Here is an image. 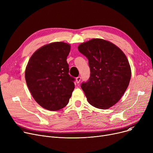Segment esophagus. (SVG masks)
I'll use <instances>...</instances> for the list:
<instances>
[{"label": "esophagus", "instance_id": "esophagus-1", "mask_svg": "<svg viewBox=\"0 0 153 153\" xmlns=\"http://www.w3.org/2000/svg\"><path fill=\"white\" fill-rule=\"evenodd\" d=\"M76 82H77V83H79L80 82H81V77L79 76V77H76Z\"/></svg>", "mask_w": 153, "mask_h": 153}]
</instances>
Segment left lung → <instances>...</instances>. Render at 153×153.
<instances>
[{
	"mask_svg": "<svg viewBox=\"0 0 153 153\" xmlns=\"http://www.w3.org/2000/svg\"><path fill=\"white\" fill-rule=\"evenodd\" d=\"M89 60L91 75L81 88L91 105L107 109L122 98L129 85L131 68L123 52L112 43L94 38L78 46Z\"/></svg>",
	"mask_w": 153,
	"mask_h": 153,
	"instance_id": "1",
	"label": "left lung"
}]
</instances>
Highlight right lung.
<instances>
[{
  "instance_id": "right-lung-1",
  "label": "right lung",
  "mask_w": 153,
  "mask_h": 153,
  "mask_svg": "<svg viewBox=\"0 0 153 153\" xmlns=\"http://www.w3.org/2000/svg\"><path fill=\"white\" fill-rule=\"evenodd\" d=\"M71 46L64 42L45 45L31 56L25 70L28 89L43 108L56 111L67 105L75 85L69 74Z\"/></svg>"
}]
</instances>
